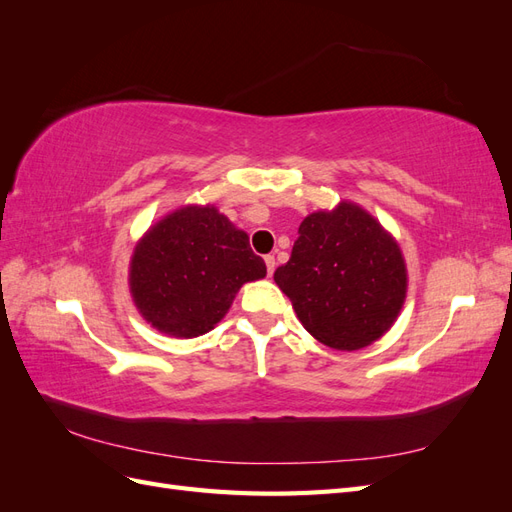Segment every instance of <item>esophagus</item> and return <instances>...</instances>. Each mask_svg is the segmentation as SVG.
I'll return each mask as SVG.
<instances>
[{
  "label": "esophagus",
  "instance_id": "obj_1",
  "mask_svg": "<svg viewBox=\"0 0 512 512\" xmlns=\"http://www.w3.org/2000/svg\"><path fill=\"white\" fill-rule=\"evenodd\" d=\"M265 265H267V273L273 275V271H275V256H265Z\"/></svg>",
  "mask_w": 512,
  "mask_h": 512
}]
</instances>
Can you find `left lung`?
I'll return each instance as SVG.
<instances>
[{"mask_svg":"<svg viewBox=\"0 0 512 512\" xmlns=\"http://www.w3.org/2000/svg\"><path fill=\"white\" fill-rule=\"evenodd\" d=\"M275 284L307 333L335 350H359L393 327L408 271L397 241L363 207L342 200L301 222Z\"/></svg>","mask_w":512,"mask_h":512,"instance_id":"8db88e82","label":"left lung"}]
</instances>
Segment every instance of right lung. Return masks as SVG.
Instances as JSON below:
<instances>
[{
  "mask_svg": "<svg viewBox=\"0 0 512 512\" xmlns=\"http://www.w3.org/2000/svg\"><path fill=\"white\" fill-rule=\"evenodd\" d=\"M267 275L265 260L213 205L168 213L136 243L130 292L141 316L173 337H198L218 324L245 282Z\"/></svg>",
  "mask_w": 512,
  "mask_h": 512,
  "instance_id": "1",
  "label": "right lung"
}]
</instances>
